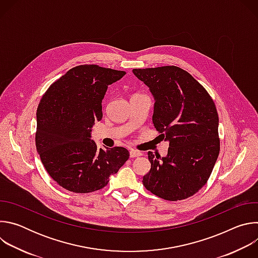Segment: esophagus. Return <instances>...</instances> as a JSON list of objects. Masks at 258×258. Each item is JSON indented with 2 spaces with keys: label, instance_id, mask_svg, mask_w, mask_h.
I'll return each instance as SVG.
<instances>
[{
  "label": "esophagus",
  "instance_id": "esophagus-1",
  "mask_svg": "<svg viewBox=\"0 0 258 258\" xmlns=\"http://www.w3.org/2000/svg\"><path fill=\"white\" fill-rule=\"evenodd\" d=\"M130 156H131V158L139 157V156H142V152H140V151H138V150H135V149H131V151H130Z\"/></svg>",
  "mask_w": 258,
  "mask_h": 258
}]
</instances>
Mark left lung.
<instances>
[{
    "label": "left lung",
    "mask_w": 258,
    "mask_h": 258,
    "mask_svg": "<svg viewBox=\"0 0 258 258\" xmlns=\"http://www.w3.org/2000/svg\"><path fill=\"white\" fill-rule=\"evenodd\" d=\"M133 72L150 88L154 126L158 138L169 143L165 157L148 152L151 169L143 176V185L164 200L187 199L207 182L219 154L215 104L204 87L177 66Z\"/></svg>",
    "instance_id": "8db88e82"
}]
</instances>
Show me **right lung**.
<instances>
[{"label": "right lung", "mask_w": 258, "mask_h": 258, "mask_svg": "<svg viewBox=\"0 0 258 258\" xmlns=\"http://www.w3.org/2000/svg\"><path fill=\"white\" fill-rule=\"evenodd\" d=\"M125 71L96 64L69 69L54 82L36 110L35 147L49 175L73 193L104 188L130 157L123 147L97 149L91 128L103 117L102 100L109 85Z\"/></svg>", "instance_id": "1"}]
</instances>
